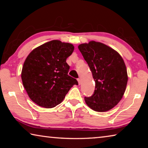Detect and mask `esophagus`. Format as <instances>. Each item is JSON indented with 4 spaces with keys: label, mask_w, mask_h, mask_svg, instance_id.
<instances>
[{
    "label": "esophagus",
    "mask_w": 148,
    "mask_h": 148,
    "mask_svg": "<svg viewBox=\"0 0 148 148\" xmlns=\"http://www.w3.org/2000/svg\"><path fill=\"white\" fill-rule=\"evenodd\" d=\"M77 82H78V84H79V85H80L82 84V80L80 79L79 78V79H77Z\"/></svg>",
    "instance_id": "34e87169"
}]
</instances>
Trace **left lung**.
<instances>
[{
	"instance_id": "left-lung-1",
	"label": "left lung",
	"mask_w": 148,
	"mask_h": 148,
	"mask_svg": "<svg viewBox=\"0 0 148 148\" xmlns=\"http://www.w3.org/2000/svg\"><path fill=\"white\" fill-rule=\"evenodd\" d=\"M78 49L95 82L94 93L85 97L86 103L96 112L108 111L119 103L126 89L128 76L123 59L116 50L101 42L82 44Z\"/></svg>"
}]
</instances>
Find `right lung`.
I'll list each match as a JSON object with an SVG mask.
<instances>
[{"label": "right lung", "mask_w": 148, "mask_h": 148, "mask_svg": "<svg viewBox=\"0 0 148 148\" xmlns=\"http://www.w3.org/2000/svg\"><path fill=\"white\" fill-rule=\"evenodd\" d=\"M74 47L70 43L51 40L34 49L24 62L21 71L23 85L29 98L46 108L56 106L63 101L77 81L68 75L66 60Z\"/></svg>", "instance_id": "add662e5"}]
</instances>
